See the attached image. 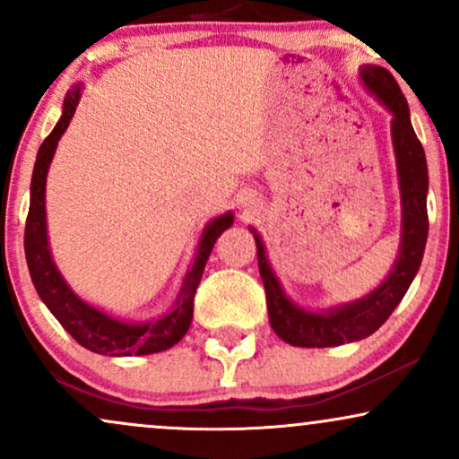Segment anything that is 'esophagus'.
I'll use <instances>...</instances> for the list:
<instances>
[{
	"instance_id": "obj_1",
	"label": "esophagus",
	"mask_w": 459,
	"mask_h": 459,
	"mask_svg": "<svg viewBox=\"0 0 459 459\" xmlns=\"http://www.w3.org/2000/svg\"><path fill=\"white\" fill-rule=\"evenodd\" d=\"M248 204H251V202H248ZM245 206H247V202H245Z\"/></svg>"
}]
</instances>
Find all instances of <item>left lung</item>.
I'll use <instances>...</instances> for the list:
<instances>
[{"label": "left lung", "mask_w": 459, "mask_h": 459, "mask_svg": "<svg viewBox=\"0 0 459 459\" xmlns=\"http://www.w3.org/2000/svg\"><path fill=\"white\" fill-rule=\"evenodd\" d=\"M361 81L378 100L392 112V140L398 166L400 197H403V238H400V253L394 270L375 291L366 298L355 299L342 307L310 313L296 307L281 282L270 268L262 238L257 242V262L265 287V302H268L270 325L285 342L293 347H336V344L355 342L375 333L389 319L406 290L415 279L421 265L423 248L428 240V163L426 152L415 129L411 126L409 104L400 91L392 72L381 65H361Z\"/></svg>", "instance_id": "obj_1"}]
</instances>
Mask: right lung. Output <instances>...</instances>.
I'll return each instance as SVG.
<instances>
[{
	"label": "right lung",
	"mask_w": 459,
	"mask_h": 459,
	"mask_svg": "<svg viewBox=\"0 0 459 459\" xmlns=\"http://www.w3.org/2000/svg\"><path fill=\"white\" fill-rule=\"evenodd\" d=\"M78 100H81V87H74L67 91L64 100V115L56 123L48 138L39 146L36 166H33L31 177V200L30 214L25 223V257L27 268H30L33 287L38 296L47 304L50 313L56 316L61 325L70 332V336L84 349L93 351L100 355H110V358H121V355H149L160 353L174 347L180 338L189 330L191 319H194V298L200 285L204 265L208 262L214 242L225 230L234 223V214L225 212L212 219L204 230L197 255L189 273L185 274L183 290L168 315L160 319L149 321V324H126L115 316L101 313L91 304L82 302L64 281L59 270L50 257L48 238H47V208H44V194H47V174L53 161L56 143L70 126L74 112H76Z\"/></svg>",
	"instance_id": "add662e5"
}]
</instances>
